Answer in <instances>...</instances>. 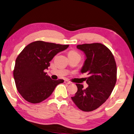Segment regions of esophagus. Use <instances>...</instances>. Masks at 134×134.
<instances>
[{"mask_svg":"<svg viewBox=\"0 0 134 134\" xmlns=\"http://www.w3.org/2000/svg\"><path fill=\"white\" fill-rule=\"evenodd\" d=\"M64 83H66V84H71V81H68V80H64Z\"/></svg>","mask_w":134,"mask_h":134,"instance_id":"obj_1","label":"esophagus"}]
</instances>
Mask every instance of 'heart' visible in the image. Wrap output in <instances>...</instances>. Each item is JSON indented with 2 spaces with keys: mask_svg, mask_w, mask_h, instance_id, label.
<instances>
[{
  "mask_svg": "<svg viewBox=\"0 0 134 134\" xmlns=\"http://www.w3.org/2000/svg\"><path fill=\"white\" fill-rule=\"evenodd\" d=\"M68 57H80V54L78 53L74 50H71L68 52Z\"/></svg>",
  "mask_w": 134,
  "mask_h": 134,
  "instance_id": "obj_1",
  "label": "heart"
}]
</instances>
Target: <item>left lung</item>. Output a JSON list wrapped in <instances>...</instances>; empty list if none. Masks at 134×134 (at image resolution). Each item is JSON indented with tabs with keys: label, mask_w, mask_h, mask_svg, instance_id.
Masks as SVG:
<instances>
[{
	"label": "left lung",
	"mask_w": 134,
	"mask_h": 134,
	"mask_svg": "<svg viewBox=\"0 0 134 134\" xmlns=\"http://www.w3.org/2000/svg\"><path fill=\"white\" fill-rule=\"evenodd\" d=\"M77 48L85 53L86 60L81 72H86L87 88L76 84L77 91L71 97L74 103L82 111L90 112L100 107L109 98L117 80V66L113 53L99 43L82 44Z\"/></svg>",
	"instance_id": "1"
}]
</instances>
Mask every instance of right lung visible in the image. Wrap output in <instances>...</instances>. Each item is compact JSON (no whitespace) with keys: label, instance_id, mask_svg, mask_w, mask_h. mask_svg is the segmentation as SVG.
<instances>
[{"label":"right lung","instance_id":"obj_1","mask_svg":"<svg viewBox=\"0 0 134 134\" xmlns=\"http://www.w3.org/2000/svg\"><path fill=\"white\" fill-rule=\"evenodd\" d=\"M68 44L36 41L28 44L15 61L14 77L20 95L30 103H40L52 94L56 86L63 80H53L44 72L49 62Z\"/></svg>","mask_w":134,"mask_h":134}]
</instances>
